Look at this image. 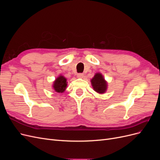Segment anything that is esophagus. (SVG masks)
Returning a JSON list of instances; mask_svg holds the SVG:
<instances>
[{"instance_id": "34e87169", "label": "esophagus", "mask_w": 160, "mask_h": 160, "mask_svg": "<svg viewBox=\"0 0 160 160\" xmlns=\"http://www.w3.org/2000/svg\"><path fill=\"white\" fill-rule=\"evenodd\" d=\"M83 73H78L77 74V77H78V78H83Z\"/></svg>"}]
</instances>
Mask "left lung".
Segmentation results:
<instances>
[{
	"instance_id": "obj_1",
	"label": "left lung",
	"mask_w": 160,
	"mask_h": 160,
	"mask_svg": "<svg viewBox=\"0 0 160 160\" xmlns=\"http://www.w3.org/2000/svg\"><path fill=\"white\" fill-rule=\"evenodd\" d=\"M91 83L94 91H95L97 93L102 94L107 90L108 83L100 72L95 73L93 79H91Z\"/></svg>"
}]
</instances>
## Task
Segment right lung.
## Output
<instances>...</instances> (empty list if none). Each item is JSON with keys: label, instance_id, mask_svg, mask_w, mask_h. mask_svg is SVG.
I'll list each match as a JSON object with an SVG mask.
<instances>
[{"label": "right lung", "instance_id": "add662e5", "mask_svg": "<svg viewBox=\"0 0 160 160\" xmlns=\"http://www.w3.org/2000/svg\"><path fill=\"white\" fill-rule=\"evenodd\" d=\"M67 82L65 77L62 75H59L53 82V89L57 93H63L67 88Z\"/></svg>", "mask_w": 160, "mask_h": 160}]
</instances>
